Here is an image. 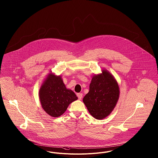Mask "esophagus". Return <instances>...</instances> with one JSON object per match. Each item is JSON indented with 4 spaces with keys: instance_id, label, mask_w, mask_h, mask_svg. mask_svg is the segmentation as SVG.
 Wrapping results in <instances>:
<instances>
[{
    "instance_id": "esophagus-1",
    "label": "esophagus",
    "mask_w": 158,
    "mask_h": 158,
    "mask_svg": "<svg viewBox=\"0 0 158 158\" xmlns=\"http://www.w3.org/2000/svg\"><path fill=\"white\" fill-rule=\"evenodd\" d=\"M77 96L78 97L79 99L81 100V99H82V97H83V95H82V94H77Z\"/></svg>"
}]
</instances>
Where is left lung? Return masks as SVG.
<instances>
[{
    "label": "left lung",
    "mask_w": 158,
    "mask_h": 158,
    "mask_svg": "<svg viewBox=\"0 0 158 158\" xmlns=\"http://www.w3.org/2000/svg\"><path fill=\"white\" fill-rule=\"evenodd\" d=\"M120 90L116 79L108 70L94 75L89 91L83 99L89 112L96 119L107 117L114 110L119 100Z\"/></svg>",
    "instance_id": "1"
}]
</instances>
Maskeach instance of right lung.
Masks as SVG:
<instances>
[{
  "label": "right lung",
  "instance_id": "obj_1",
  "mask_svg": "<svg viewBox=\"0 0 158 158\" xmlns=\"http://www.w3.org/2000/svg\"><path fill=\"white\" fill-rule=\"evenodd\" d=\"M39 97L43 109L54 118L63 114L70 104L78 99L72 90L66 88L62 76L51 71L40 86Z\"/></svg>",
  "mask_w": 158,
  "mask_h": 158
}]
</instances>
